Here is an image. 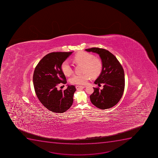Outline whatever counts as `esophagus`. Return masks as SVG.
Here are the masks:
<instances>
[{
  "label": "esophagus",
  "instance_id": "1",
  "mask_svg": "<svg viewBox=\"0 0 158 158\" xmlns=\"http://www.w3.org/2000/svg\"><path fill=\"white\" fill-rule=\"evenodd\" d=\"M85 88V86H80V85H76V88L77 89H84Z\"/></svg>",
  "mask_w": 158,
  "mask_h": 158
}]
</instances>
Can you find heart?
Returning a JSON list of instances; mask_svg holds the SVG:
<instances>
[{
    "label": "heart",
    "instance_id": "b5f03b06",
    "mask_svg": "<svg viewBox=\"0 0 158 158\" xmlns=\"http://www.w3.org/2000/svg\"><path fill=\"white\" fill-rule=\"evenodd\" d=\"M94 58L93 55L86 52H80L75 56L74 60L76 62L84 64L83 72L85 73L73 75L70 78V83L74 85H85L91 76L95 78L100 75L102 69V63L100 60ZM61 69L66 76L71 75L73 71L72 65L68 60L62 63Z\"/></svg>",
    "mask_w": 158,
    "mask_h": 158
}]
</instances>
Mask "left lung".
<instances>
[{
  "instance_id": "obj_1",
  "label": "left lung",
  "mask_w": 158,
  "mask_h": 158,
  "mask_svg": "<svg viewBox=\"0 0 158 158\" xmlns=\"http://www.w3.org/2000/svg\"><path fill=\"white\" fill-rule=\"evenodd\" d=\"M85 51L99 55L102 69L99 76L94 82L96 85L103 83V89L94 88L89 97L92 103L102 110L115 106L122 98L125 89V74L122 65L115 56L105 49L91 48Z\"/></svg>"
}]
</instances>
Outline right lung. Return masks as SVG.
Wrapping results in <instances>:
<instances>
[{
  "instance_id": "obj_1",
  "label": "right lung",
  "mask_w": 158,
  "mask_h": 158,
  "mask_svg": "<svg viewBox=\"0 0 158 158\" xmlns=\"http://www.w3.org/2000/svg\"><path fill=\"white\" fill-rule=\"evenodd\" d=\"M72 52L48 53L35 68L33 76L35 92L42 104L53 112H65L73 102V94L76 90L74 85H68L63 91L57 89L60 83L67 82L61 65Z\"/></svg>"
}]
</instances>
